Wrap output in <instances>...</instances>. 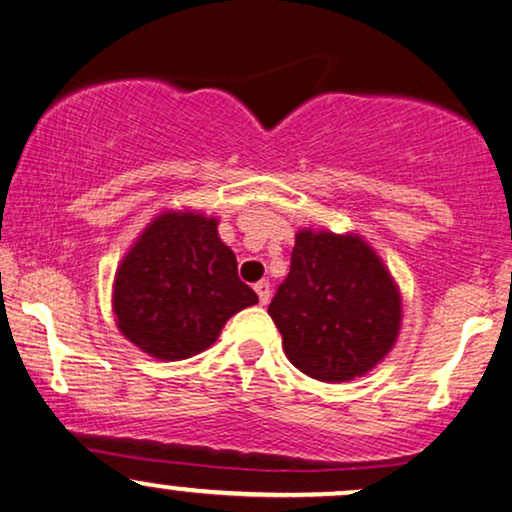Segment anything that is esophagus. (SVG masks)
<instances>
[{
    "label": "esophagus",
    "mask_w": 512,
    "mask_h": 512,
    "mask_svg": "<svg viewBox=\"0 0 512 512\" xmlns=\"http://www.w3.org/2000/svg\"><path fill=\"white\" fill-rule=\"evenodd\" d=\"M256 294H258V302L261 304H268L270 302V282L268 280H261V282H256Z\"/></svg>",
    "instance_id": "1"
}]
</instances>
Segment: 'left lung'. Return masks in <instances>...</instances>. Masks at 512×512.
I'll use <instances>...</instances> for the list:
<instances>
[{
	"mask_svg": "<svg viewBox=\"0 0 512 512\" xmlns=\"http://www.w3.org/2000/svg\"><path fill=\"white\" fill-rule=\"evenodd\" d=\"M268 314L287 359L302 374L342 383L369 374L393 350L402 297L364 237L302 227L294 237L290 275Z\"/></svg>",
	"mask_w": 512,
	"mask_h": 512,
	"instance_id": "obj_1",
	"label": "left lung"
}]
</instances>
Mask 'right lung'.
<instances>
[{"instance_id":"1","label":"right lung","mask_w":512,"mask_h":512,"mask_svg":"<svg viewBox=\"0 0 512 512\" xmlns=\"http://www.w3.org/2000/svg\"><path fill=\"white\" fill-rule=\"evenodd\" d=\"M256 292L237 275L218 218L165 210L138 234L114 273V323L126 340L162 362L208 350Z\"/></svg>"}]
</instances>
